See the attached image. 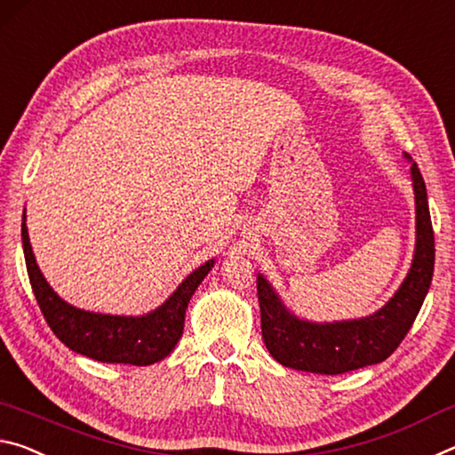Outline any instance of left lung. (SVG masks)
I'll return each instance as SVG.
<instances>
[{
  "mask_svg": "<svg viewBox=\"0 0 455 455\" xmlns=\"http://www.w3.org/2000/svg\"><path fill=\"white\" fill-rule=\"evenodd\" d=\"M411 163V157L405 155ZM415 196V251L407 276L385 307L363 318L315 323L290 310L264 274H258L262 339L270 355L284 367L318 375H340L383 363L405 339L426 300L434 276L435 245L427 191L411 163Z\"/></svg>",
  "mask_w": 455,
  "mask_h": 455,
  "instance_id": "1",
  "label": "left lung"
}]
</instances>
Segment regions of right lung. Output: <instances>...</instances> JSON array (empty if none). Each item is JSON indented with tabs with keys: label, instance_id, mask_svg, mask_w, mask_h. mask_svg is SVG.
<instances>
[{
	"label": "right lung",
	"instance_id": "right-lung-1",
	"mask_svg": "<svg viewBox=\"0 0 455 455\" xmlns=\"http://www.w3.org/2000/svg\"><path fill=\"white\" fill-rule=\"evenodd\" d=\"M21 245H24L29 284L44 318L56 337L74 353L91 356L94 361L137 364V367L159 363L171 355L183 334L185 310L191 296L215 264L212 258L196 267L161 307L147 315H102V312L72 307L48 284L29 243L26 212L21 218Z\"/></svg>",
	"mask_w": 455,
	"mask_h": 455
}]
</instances>
